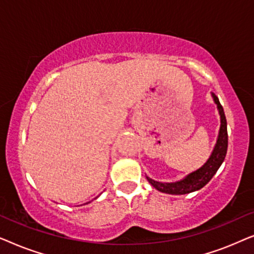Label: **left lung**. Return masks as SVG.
Listing matches in <instances>:
<instances>
[{
    "instance_id": "obj_1",
    "label": "left lung",
    "mask_w": 254,
    "mask_h": 254,
    "mask_svg": "<svg viewBox=\"0 0 254 254\" xmlns=\"http://www.w3.org/2000/svg\"><path fill=\"white\" fill-rule=\"evenodd\" d=\"M211 97H213L215 104L217 105L218 113L221 117V126L220 131H218V136L216 140V144L211 151L210 157L208 161L197 169L196 171L190 172L187 175L185 178L175 183H161L156 182V180L149 178L147 177L148 182L155 187L156 190L162 193L168 194H175V195H182V194H189L195 190H199L206 186L210 179L213 178L217 170L223 163L225 155H227L228 150V130H227V119H225V114L223 111V107L220 104V100L216 97L215 93L211 92Z\"/></svg>"
}]
</instances>
